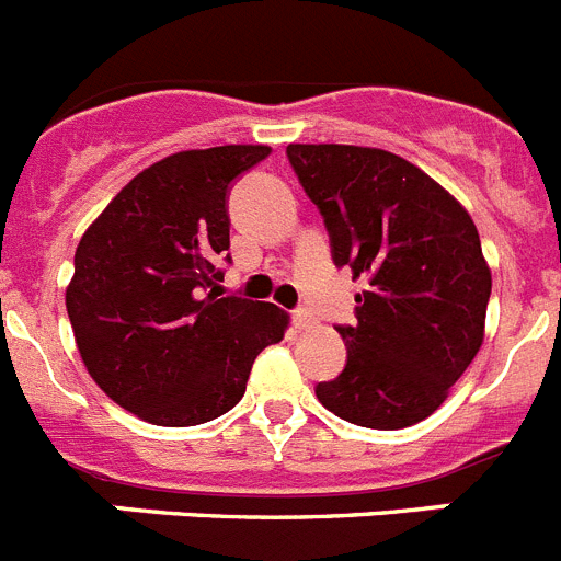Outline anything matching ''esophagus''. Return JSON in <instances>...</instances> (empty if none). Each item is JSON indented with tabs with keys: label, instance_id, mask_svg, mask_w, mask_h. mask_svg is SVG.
<instances>
[{
	"label": "esophagus",
	"instance_id": "1",
	"mask_svg": "<svg viewBox=\"0 0 561 561\" xmlns=\"http://www.w3.org/2000/svg\"><path fill=\"white\" fill-rule=\"evenodd\" d=\"M291 323H295V329H300V331H306V329H311V325H314V317L309 314V311H304V309H297L295 314H291Z\"/></svg>",
	"mask_w": 561,
	"mask_h": 561
}]
</instances>
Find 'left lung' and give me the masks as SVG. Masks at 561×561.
Listing matches in <instances>:
<instances>
[{"instance_id":"1","label":"left lung","mask_w":561,"mask_h":561,"mask_svg":"<svg viewBox=\"0 0 561 561\" xmlns=\"http://www.w3.org/2000/svg\"><path fill=\"white\" fill-rule=\"evenodd\" d=\"M323 213L336 266L368 277L356 325H342L345 370L317 385L340 419L370 430L419 424L478 356L492 272L472 216L399 153L365 146L286 148Z\"/></svg>"}]
</instances>
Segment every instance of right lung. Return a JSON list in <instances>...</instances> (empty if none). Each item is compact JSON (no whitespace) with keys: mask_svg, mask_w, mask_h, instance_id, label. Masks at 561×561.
I'll list each match as a JSON object with an SVG mask.
<instances>
[{"mask_svg":"<svg viewBox=\"0 0 561 561\" xmlns=\"http://www.w3.org/2000/svg\"><path fill=\"white\" fill-rule=\"evenodd\" d=\"M270 146L171 153L137 173L76 250L67 314L98 388L160 427H193L241 401L252 362L284 340L275 304L221 297L227 191Z\"/></svg>","mask_w":561,"mask_h":561,"instance_id":"obj_1","label":"right lung"}]
</instances>
